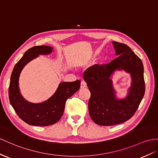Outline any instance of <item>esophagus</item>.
<instances>
[{
    "instance_id": "obj_1",
    "label": "esophagus",
    "mask_w": 158,
    "mask_h": 158,
    "mask_svg": "<svg viewBox=\"0 0 158 158\" xmlns=\"http://www.w3.org/2000/svg\"><path fill=\"white\" fill-rule=\"evenodd\" d=\"M87 87V84L84 81H82L81 82V89H84Z\"/></svg>"
}]
</instances>
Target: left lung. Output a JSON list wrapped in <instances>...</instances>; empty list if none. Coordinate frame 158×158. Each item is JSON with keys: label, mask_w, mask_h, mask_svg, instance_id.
Masks as SVG:
<instances>
[{"label": "left lung", "mask_w": 158, "mask_h": 158, "mask_svg": "<svg viewBox=\"0 0 158 158\" xmlns=\"http://www.w3.org/2000/svg\"><path fill=\"white\" fill-rule=\"evenodd\" d=\"M118 57L106 64H94L85 71L83 79L91 92L89 113L95 123L103 126L119 124L134 115L145 94L143 65L127 44L113 41ZM124 70L132 77L131 87L126 98H116L112 74Z\"/></svg>", "instance_id": "obj_1"}]
</instances>
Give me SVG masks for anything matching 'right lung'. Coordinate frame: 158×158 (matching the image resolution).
<instances>
[{
	"label": "right lung",
	"instance_id": "obj_1",
	"mask_svg": "<svg viewBox=\"0 0 158 158\" xmlns=\"http://www.w3.org/2000/svg\"><path fill=\"white\" fill-rule=\"evenodd\" d=\"M52 49V47L45 45L29 48L15 64L12 72L9 88L10 103L19 118L31 125L47 126L57 122L63 114L66 101L80 88L79 80L62 82L59 85L55 94L45 102L33 103L24 99L19 87V76L23 69L40 55L51 53Z\"/></svg>",
	"mask_w": 158,
	"mask_h": 158
}]
</instances>
